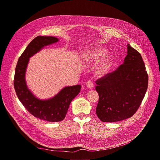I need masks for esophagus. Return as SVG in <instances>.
Here are the masks:
<instances>
[{"mask_svg": "<svg viewBox=\"0 0 160 160\" xmlns=\"http://www.w3.org/2000/svg\"><path fill=\"white\" fill-rule=\"evenodd\" d=\"M86 86L89 89H92L94 88V83L92 81H88L86 83Z\"/></svg>", "mask_w": 160, "mask_h": 160, "instance_id": "34e87169", "label": "esophagus"}]
</instances>
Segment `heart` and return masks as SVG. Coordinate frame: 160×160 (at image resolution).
Instances as JSON below:
<instances>
[{"label": "heart", "instance_id": "obj_1", "mask_svg": "<svg viewBox=\"0 0 160 160\" xmlns=\"http://www.w3.org/2000/svg\"><path fill=\"white\" fill-rule=\"evenodd\" d=\"M105 49L101 48H95L88 51L83 56L84 61L90 63H97L106 55ZM113 64V59L110 57H105L102 59L100 64L95 69V74L97 76H103L107 73Z\"/></svg>", "mask_w": 160, "mask_h": 160}]
</instances>
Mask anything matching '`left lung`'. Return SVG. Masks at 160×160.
<instances>
[{"instance_id": "obj_1", "label": "left lung", "mask_w": 160, "mask_h": 160, "mask_svg": "<svg viewBox=\"0 0 160 160\" xmlns=\"http://www.w3.org/2000/svg\"><path fill=\"white\" fill-rule=\"evenodd\" d=\"M148 82L140 53L128 44L123 64L96 81L99 95L96 112L99 119L115 122L131 118L140 108Z\"/></svg>"}]
</instances>
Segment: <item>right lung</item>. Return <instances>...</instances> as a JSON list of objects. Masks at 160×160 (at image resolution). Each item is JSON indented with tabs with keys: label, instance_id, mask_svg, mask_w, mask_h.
<instances>
[{
	"label": "right lung",
	"instance_id": "obj_1",
	"mask_svg": "<svg viewBox=\"0 0 160 160\" xmlns=\"http://www.w3.org/2000/svg\"><path fill=\"white\" fill-rule=\"evenodd\" d=\"M58 41L56 37L44 36H38L32 40L18 60L13 82L17 97L27 111L37 118L51 122L64 119L71 101L80 92L81 86L66 87L53 98L42 100L28 88L25 75L29 58L44 46Z\"/></svg>",
	"mask_w": 160,
	"mask_h": 160
}]
</instances>
